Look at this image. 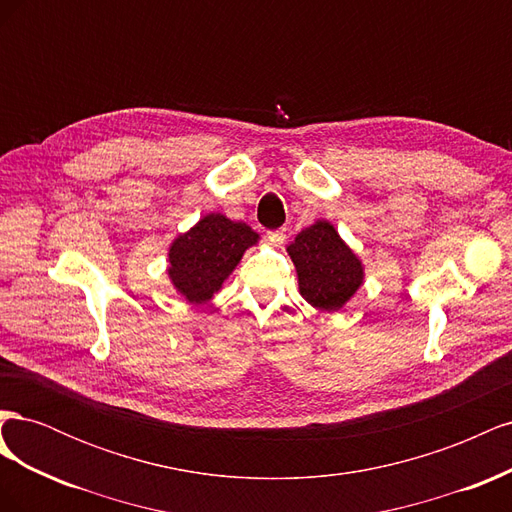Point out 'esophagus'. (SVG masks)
Wrapping results in <instances>:
<instances>
[{
	"instance_id": "34e87169",
	"label": "esophagus",
	"mask_w": 512,
	"mask_h": 512,
	"mask_svg": "<svg viewBox=\"0 0 512 512\" xmlns=\"http://www.w3.org/2000/svg\"><path fill=\"white\" fill-rule=\"evenodd\" d=\"M267 239H269L273 245H282V243H284V239H286V228L269 230V232H267Z\"/></svg>"
}]
</instances>
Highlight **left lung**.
I'll return each instance as SVG.
<instances>
[{
  "instance_id": "obj_1",
  "label": "left lung",
  "mask_w": 512,
  "mask_h": 512,
  "mask_svg": "<svg viewBox=\"0 0 512 512\" xmlns=\"http://www.w3.org/2000/svg\"><path fill=\"white\" fill-rule=\"evenodd\" d=\"M299 275L301 297L320 312L342 309L363 284V265L333 224L318 220L288 247Z\"/></svg>"
}]
</instances>
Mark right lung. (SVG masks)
I'll list each match as a JSON object with an SVG mask.
<instances>
[{"label": "right lung", "instance_id": "add662e5", "mask_svg": "<svg viewBox=\"0 0 512 512\" xmlns=\"http://www.w3.org/2000/svg\"><path fill=\"white\" fill-rule=\"evenodd\" d=\"M254 243L258 235L250 226L232 222L222 213H209L170 245V282L185 301L207 303Z\"/></svg>", "mask_w": 512, "mask_h": 512}]
</instances>
